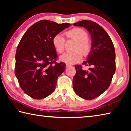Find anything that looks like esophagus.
<instances>
[{
    "label": "esophagus",
    "mask_w": 131,
    "mask_h": 131,
    "mask_svg": "<svg viewBox=\"0 0 131 131\" xmlns=\"http://www.w3.org/2000/svg\"><path fill=\"white\" fill-rule=\"evenodd\" d=\"M72 66V65H70V64H68V63L66 65V67H67V68L70 67V66Z\"/></svg>",
    "instance_id": "1"
}]
</instances>
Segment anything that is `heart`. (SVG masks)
Returning a JSON list of instances; mask_svg holds the SVG:
<instances>
[{
  "mask_svg": "<svg viewBox=\"0 0 131 131\" xmlns=\"http://www.w3.org/2000/svg\"><path fill=\"white\" fill-rule=\"evenodd\" d=\"M68 38L77 41L73 52H66L59 57V59L68 64H73L79 62L83 58V54L87 55L89 54L91 46L88 40V35L85 30L81 28H76L72 29L65 32ZM52 44L56 51L62 53L65 50V40L60 34H57L53 37Z\"/></svg>",
  "mask_w": 131,
  "mask_h": 131,
  "instance_id": "heart-1",
  "label": "heart"
}]
</instances>
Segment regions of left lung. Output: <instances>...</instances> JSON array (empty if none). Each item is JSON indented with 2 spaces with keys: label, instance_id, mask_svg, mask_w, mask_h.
Returning <instances> with one entry per match:
<instances>
[{
  "label": "left lung",
  "instance_id": "1",
  "mask_svg": "<svg viewBox=\"0 0 131 131\" xmlns=\"http://www.w3.org/2000/svg\"><path fill=\"white\" fill-rule=\"evenodd\" d=\"M87 29L91 37V48L83 65L90 66L84 70L81 65H75L76 75L73 87L76 94L82 98H96L109 87L116 71V53L109 35L101 25L90 20L73 24Z\"/></svg>",
  "mask_w": 131,
  "mask_h": 131
}]
</instances>
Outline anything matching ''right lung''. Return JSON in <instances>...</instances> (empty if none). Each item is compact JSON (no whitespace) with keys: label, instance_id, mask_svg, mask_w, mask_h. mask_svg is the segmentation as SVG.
<instances>
[{"label":"right lung","instance_id":"1","mask_svg":"<svg viewBox=\"0 0 131 131\" xmlns=\"http://www.w3.org/2000/svg\"><path fill=\"white\" fill-rule=\"evenodd\" d=\"M70 25L44 19L31 26L22 37L15 54V74L21 89L32 98L43 99L54 91L66 65L55 61L52 40Z\"/></svg>","mask_w":131,"mask_h":131}]
</instances>
